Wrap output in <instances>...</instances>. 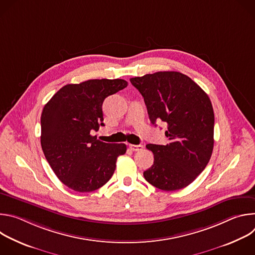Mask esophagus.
<instances>
[{
  "label": "esophagus",
  "instance_id": "obj_1",
  "mask_svg": "<svg viewBox=\"0 0 255 255\" xmlns=\"http://www.w3.org/2000/svg\"><path fill=\"white\" fill-rule=\"evenodd\" d=\"M129 148H130L132 151H140V150L143 149V145H141V144H138V145L129 144Z\"/></svg>",
  "mask_w": 255,
  "mask_h": 255
}]
</instances>
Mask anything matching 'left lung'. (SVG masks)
<instances>
[{"label": "left lung", "instance_id": "left-lung-1", "mask_svg": "<svg viewBox=\"0 0 255 255\" xmlns=\"http://www.w3.org/2000/svg\"><path fill=\"white\" fill-rule=\"evenodd\" d=\"M142 95L153 125H166V145L147 144L154 155L143 172L162 191L186 188L207 166L214 147V111L208 95L188 76L158 71L130 79Z\"/></svg>", "mask_w": 255, "mask_h": 255}]
</instances>
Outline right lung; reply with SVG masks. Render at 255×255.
Returning a JSON list of instances; mask_svg holds the SVG:
<instances>
[{
	"instance_id": "1",
	"label": "right lung",
	"mask_w": 255,
	"mask_h": 255,
	"mask_svg": "<svg viewBox=\"0 0 255 255\" xmlns=\"http://www.w3.org/2000/svg\"><path fill=\"white\" fill-rule=\"evenodd\" d=\"M128 86L124 80H89L62 87L41 114V147L52 170L69 189L89 193L103 187L116 168L124 143L91 135L104 126V100Z\"/></svg>"
}]
</instances>
